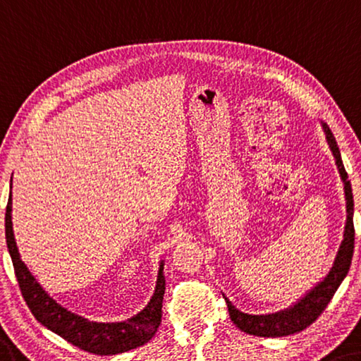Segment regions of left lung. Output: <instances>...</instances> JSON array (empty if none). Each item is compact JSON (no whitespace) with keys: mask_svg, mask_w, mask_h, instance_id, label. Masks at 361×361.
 <instances>
[{"mask_svg":"<svg viewBox=\"0 0 361 361\" xmlns=\"http://www.w3.org/2000/svg\"><path fill=\"white\" fill-rule=\"evenodd\" d=\"M322 127L326 133V141L333 151V156L336 159L337 170H339L341 178L344 181V192H345V207H347V220L344 228V239L337 250L336 259L333 267H331L329 273L326 274L323 281H319L312 290L302 297L299 302L290 305L286 310L268 313V314H249L239 312L230 300L226 299L228 312H230L231 322L238 326L244 333L260 336V337H283L290 336L295 333H300L305 328H308L319 314L323 313L326 305L333 299L334 293L339 288L341 283L344 281L347 276L348 268L352 263L353 255V241H355V230H353V196H352V186L348 181L347 171L344 169L341 159V151L337 147V142L334 135L331 133L328 125L322 122Z\"/></svg>","mask_w":361,"mask_h":361,"instance_id":"8db88e82","label":"left lung"}]
</instances>
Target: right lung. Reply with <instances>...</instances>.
<instances>
[{
	"label": "right lung",
	"mask_w": 361,
	"mask_h": 361,
	"mask_svg": "<svg viewBox=\"0 0 361 361\" xmlns=\"http://www.w3.org/2000/svg\"><path fill=\"white\" fill-rule=\"evenodd\" d=\"M13 197L9 196L6 207V243L11 259H13L17 283L28 308L39 323L47 326L62 339L71 342L82 350H87L94 355H116V353L128 352L131 348L145 345L157 333V328L162 318V300L165 293L164 263H160L156 290L151 300L142 310L120 323H96L88 322L87 318L68 312L61 307L48 293L39 286L32 273L20 259L19 249L16 245L13 231Z\"/></svg>",
	"instance_id": "1"
}]
</instances>
